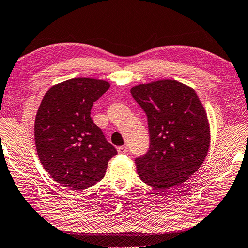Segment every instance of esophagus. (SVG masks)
<instances>
[{"label": "esophagus", "instance_id": "obj_1", "mask_svg": "<svg viewBox=\"0 0 248 248\" xmlns=\"http://www.w3.org/2000/svg\"><path fill=\"white\" fill-rule=\"evenodd\" d=\"M117 152L119 154H125L126 152H128V147L126 146H120L117 148Z\"/></svg>", "mask_w": 248, "mask_h": 248}]
</instances>
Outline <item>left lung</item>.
<instances>
[{"instance_id":"1","label":"left lung","mask_w":248,"mask_h":248,"mask_svg":"<svg viewBox=\"0 0 248 248\" xmlns=\"http://www.w3.org/2000/svg\"><path fill=\"white\" fill-rule=\"evenodd\" d=\"M131 94L148 118L150 147L135 158L140 180L155 189L181 185L208 153L210 129L195 91L175 80L140 84Z\"/></svg>"}]
</instances>
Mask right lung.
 Listing matches in <instances>:
<instances>
[{
	"label": "right lung",
	"instance_id": "1",
	"mask_svg": "<svg viewBox=\"0 0 248 248\" xmlns=\"http://www.w3.org/2000/svg\"><path fill=\"white\" fill-rule=\"evenodd\" d=\"M110 83L78 77L46 92L34 120L40 162L61 186L81 191L100 182L116 149L93 123L91 110Z\"/></svg>",
	"mask_w": 248,
	"mask_h": 248
}]
</instances>
